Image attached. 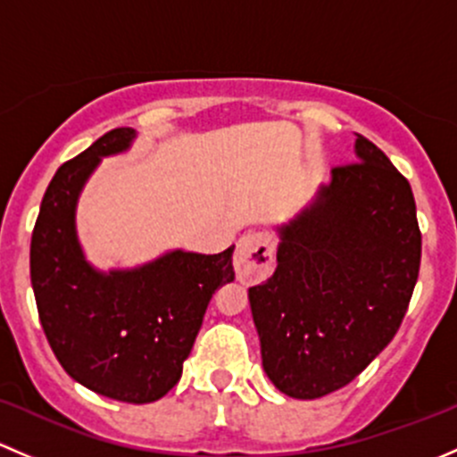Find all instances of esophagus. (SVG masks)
<instances>
[{
	"mask_svg": "<svg viewBox=\"0 0 457 457\" xmlns=\"http://www.w3.org/2000/svg\"><path fill=\"white\" fill-rule=\"evenodd\" d=\"M233 266L242 284L263 281L275 266V239L270 233L253 230L239 237L233 255Z\"/></svg>",
	"mask_w": 457,
	"mask_h": 457,
	"instance_id": "obj_1",
	"label": "esophagus"
}]
</instances>
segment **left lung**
I'll use <instances>...</instances> for the list:
<instances>
[{
    "mask_svg": "<svg viewBox=\"0 0 457 457\" xmlns=\"http://www.w3.org/2000/svg\"><path fill=\"white\" fill-rule=\"evenodd\" d=\"M275 230V272L248 288L262 365L281 394L312 401L354 380L401 326L420 270L416 202L359 136L354 162Z\"/></svg>",
    "mask_w": 457,
    "mask_h": 457,
    "instance_id": "1",
    "label": "left lung"
}]
</instances>
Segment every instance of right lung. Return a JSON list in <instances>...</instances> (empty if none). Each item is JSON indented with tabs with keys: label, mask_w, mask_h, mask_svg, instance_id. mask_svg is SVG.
Here are the masks:
<instances>
[{
	"label": "right lung",
	"mask_w": 457,
	"mask_h": 457,
	"mask_svg": "<svg viewBox=\"0 0 457 457\" xmlns=\"http://www.w3.org/2000/svg\"><path fill=\"white\" fill-rule=\"evenodd\" d=\"M119 127L56 169L30 242V281L50 347L77 383L120 403H154L180 380L206 305L235 279L233 248L173 251L131 268L101 270L77 230L79 197L103 158L129 152Z\"/></svg>",
	"instance_id": "1"
}]
</instances>
